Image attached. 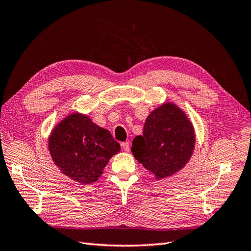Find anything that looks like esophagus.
Masks as SVG:
<instances>
[{"instance_id":"obj_1","label":"esophagus","mask_w":251,"mask_h":251,"mask_svg":"<svg viewBox=\"0 0 251 251\" xmlns=\"http://www.w3.org/2000/svg\"><path fill=\"white\" fill-rule=\"evenodd\" d=\"M120 146H121V148L124 149V151H130V143H128V142H126H126H121Z\"/></svg>"}]
</instances>
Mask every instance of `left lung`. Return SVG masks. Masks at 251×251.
<instances>
[{"label": "left lung", "instance_id": "1", "mask_svg": "<svg viewBox=\"0 0 251 251\" xmlns=\"http://www.w3.org/2000/svg\"><path fill=\"white\" fill-rule=\"evenodd\" d=\"M195 141L194 126L186 114L175 103L165 102L148 116L143 135L133 140L132 154L160 180L184 168Z\"/></svg>", "mask_w": 251, "mask_h": 251}]
</instances>
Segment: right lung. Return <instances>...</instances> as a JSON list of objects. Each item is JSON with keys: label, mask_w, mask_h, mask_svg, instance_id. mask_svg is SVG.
I'll return each instance as SVG.
<instances>
[{"label": "right lung", "mask_w": 251, "mask_h": 251, "mask_svg": "<svg viewBox=\"0 0 251 251\" xmlns=\"http://www.w3.org/2000/svg\"><path fill=\"white\" fill-rule=\"evenodd\" d=\"M48 148L60 172L81 184L97 181L110 159L120 151L108 130L80 113L70 114L55 126Z\"/></svg>", "instance_id": "obj_1"}]
</instances>
